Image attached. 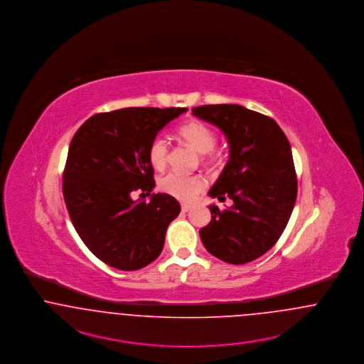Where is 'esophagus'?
Listing matches in <instances>:
<instances>
[{
  "label": "esophagus",
  "mask_w": 364,
  "mask_h": 364,
  "mask_svg": "<svg viewBox=\"0 0 364 364\" xmlns=\"http://www.w3.org/2000/svg\"><path fill=\"white\" fill-rule=\"evenodd\" d=\"M181 209H182V212H189L190 209H191V205H189V204H182Z\"/></svg>",
  "instance_id": "34e87169"
}]
</instances>
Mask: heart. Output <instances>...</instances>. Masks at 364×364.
I'll return each mask as SVG.
<instances>
[{
  "label": "heart",
  "instance_id": "1",
  "mask_svg": "<svg viewBox=\"0 0 364 364\" xmlns=\"http://www.w3.org/2000/svg\"><path fill=\"white\" fill-rule=\"evenodd\" d=\"M179 136L183 141L189 144L200 154H209L208 159H212L210 151L216 144V134L210 127L200 122L191 121L179 127ZM148 160L156 170H163L168 161V144L164 137H154L148 146ZM159 188L164 193L173 196L182 201H191L198 193L206 188V179L200 174H182L171 171L159 181Z\"/></svg>",
  "mask_w": 364,
  "mask_h": 364
}]
</instances>
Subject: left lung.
<instances>
[{"label": "left lung", "instance_id": "left-lung-1", "mask_svg": "<svg viewBox=\"0 0 364 364\" xmlns=\"http://www.w3.org/2000/svg\"><path fill=\"white\" fill-rule=\"evenodd\" d=\"M191 114L219 127L230 144L227 161L210 197L232 206H209L200 230L206 250L242 265L267 253L282 237L296 201L298 182L291 145L274 119L239 105H208Z\"/></svg>", "mask_w": 364, "mask_h": 364}]
</instances>
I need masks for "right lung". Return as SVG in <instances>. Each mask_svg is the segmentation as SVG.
Returning a JSON list of instances; mask_svg holds the SVG:
<instances>
[{
    "mask_svg": "<svg viewBox=\"0 0 364 364\" xmlns=\"http://www.w3.org/2000/svg\"><path fill=\"white\" fill-rule=\"evenodd\" d=\"M185 107H127L99 112L73 136L63 170V191L70 220L85 246L105 264L137 270L158 258L168 224L181 212L173 196L155 186L149 142Z\"/></svg>",
    "mask_w": 364,
    "mask_h": 364,
    "instance_id": "add662e5",
    "label": "right lung"
}]
</instances>
